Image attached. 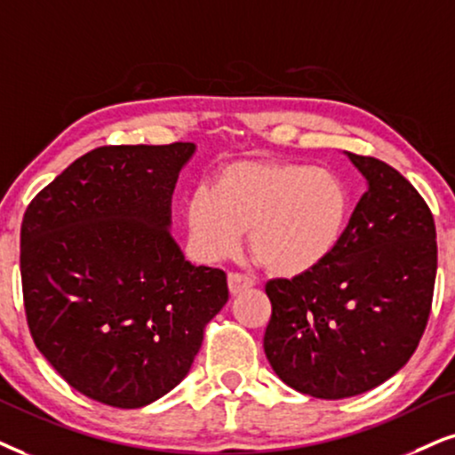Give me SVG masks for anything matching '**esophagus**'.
<instances>
[{"label":"esophagus","mask_w":455,"mask_h":455,"mask_svg":"<svg viewBox=\"0 0 455 455\" xmlns=\"http://www.w3.org/2000/svg\"><path fill=\"white\" fill-rule=\"evenodd\" d=\"M251 285H254V281H251V277H247V275L228 273V291H231L233 296H237V294H241V291L250 290Z\"/></svg>","instance_id":"obj_1"}]
</instances>
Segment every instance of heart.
Masks as SVG:
<instances>
[{"mask_svg": "<svg viewBox=\"0 0 455 455\" xmlns=\"http://www.w3.org/2000/svg\"><path fill=\"white\" fill-rule=\"evenodd\" d=\"M350 195L340 176L291 161H243L185 201L188 247L201 262L228 260L250 228V245L270 273L298 277L340 243Z\"/></svg>", "mask_w": 455, "mask_h": 455, "instance_id": "b5f03b06", "label": "heart"}]
</instances>
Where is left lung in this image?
Returning a JSON list of instances; mask_svg holds the SVG:
<instances>
[{
    "mask_svg": "<svg viewBox=\"0 0 455 455\" xmlns=\"http://www.w3.org/2000/svg\"><path fill=\"white\" fill-rule=\"evenodd\" d=\"M367 191L333 254L270 279L264 353L287 387L347 399L380 387L418 348L433 304L436 231L427 201L380 159L347 153Z\"/></svg>",
    "mask_w": 455,
    "mask_h": 455,
    "instance_id": "left-lung-1",
    "label": "left lung"
}]
</instances>
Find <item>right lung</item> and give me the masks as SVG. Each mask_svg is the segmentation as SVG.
Returning <instances> with one entry per match:
<instances>
[{
	"instance_id": "right-lung-1",
	"label": "right lung",
	"mask_w": 455,
	"mask_h": 455,
	"mask_svg": "<svg viewBox=\"0 0 455 455\" xmlns=\"http://www.w3.org/2000/svg\"><path fill=\"white\" fill-rule=\"evenodd\" d=\"M193 142L100 147L31 201L20 277L33 342L75 390L136 410L178 387L228 300L220 268L172 239V193Z\"/></svg>"
}]
</instances>
